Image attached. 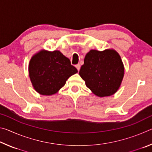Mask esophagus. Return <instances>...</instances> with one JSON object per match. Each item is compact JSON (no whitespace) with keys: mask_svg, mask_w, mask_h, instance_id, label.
Returning a JSON list of instances; mask_svg holds the SVG:
<instances>
[{"mask_svg":"<svg viewBox=\"0 0 152 152\" xmlns=\"http://www.w3.org/2000/svg\"><path fill=\"white\" fill-rule=\"evenodd\" d=\"M75 66H76V68H77V70H78L79 71V70H80V64H76V65Z\"/></svg>","mask_w":152,"mask_h":152,"instance_id":"1","label":"esophagus"}]
</instances>
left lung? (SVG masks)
Returning <instances> with one entry per match:
<instances>
[{"mask_svg": "<svg viewBox=\"0 0 152 152\" xmlns=\"http://www.w3.org/2000/svg\"><path fill=\"white\" fill-rule=\"evenodd\" d=\"M79 74L94 94L107 96L119 89L124 68L119 55L115 50H92L84 58Z\"/></svg>", "mask_w": 152, "mask_h": 152, "instance_id": "obj_1", "label": "left lung"}]
</instances>
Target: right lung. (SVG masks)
<instances>
[{
  "label": "right lung",
  "instance_id": "add662e5",
  "mask_svg": "<svg viewBox=\"0 0 152 152\" xmlns=\"http://www.w3.org/2000/svg\"><path fill=\"white\" fill-rule=\"evenodd\" d=\"M29 72L35 91L42 95H51L78 70L60 51H42L31 60Z\"/></svg>",
  "mask_w": 152,
  "mask_h": 152
}]
</instances>
